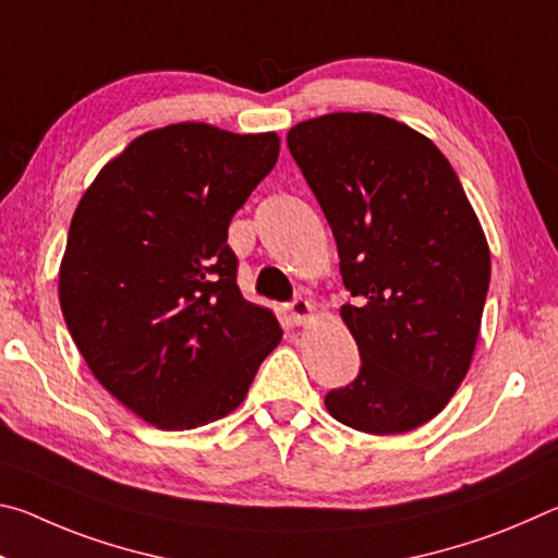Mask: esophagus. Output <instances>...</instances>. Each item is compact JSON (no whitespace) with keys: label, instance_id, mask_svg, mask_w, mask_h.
<instances>
[{"label":"esophagus","instance_id":"obj_1","mask_svg":"<svg viewBox=\"0 0 558 558\" xmlns=\"http://www.w3.org/2000/svg\"><path fill=\"white\" fill-rule=\"evenodd\" d=\"M288 313H290V317H292V323L295 325H305L310 317H313V313H315V307L310 305V300H305V298H295L288 305Z\"/></svg>","mask_w":558,"mask_h":558}]
</instances>
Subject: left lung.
I'll list each match as a JSON object with an SVG mask.
<instances>
[{"label":"left lung","instance_id":"obj_1","mask_svg":"<svg viewBox=\"0 0 558 558\" xmlns=\"http://www.w3.org/2000/svg\"><path fill=\"white\" fill-rule=\"evenodd\" d=\"M335 233L342 305L362 366L325 396L344 426L393 436L446 409L465 379L489 288V248L458 174L426 135L376 112L288 132Z\"/></svg>","mask_w":558,"mask_h":558}]
</instances>
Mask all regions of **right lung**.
<instances>
[{"instance_id":"1","label":"right lung","mask_w":558,"mask_h":558,"mask_svg":"<svg viewBox=\"0 0 558 558\" xmlns=\"http://www.w3.org/2000/svg\"><path fill=\"white\" fill-rule=\"evenodd\" d=\"M276 132L179 122L132 140L73 214L59 300L93 376L140 418L189 430L239 409L282 329L243 300L226 243L278 162Z\"/></svg>"}]
</instances>
